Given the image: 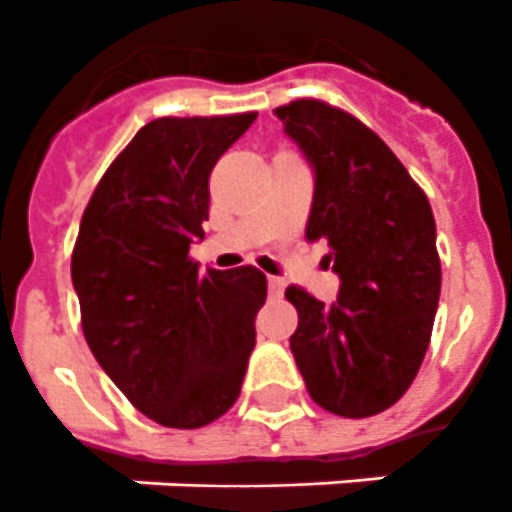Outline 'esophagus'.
<instances>
[{
	"label": "esophagus",
	"instance_id": "1",
	"mask_svg": "<svg viewBox=\"0 0 512 512\" xmlns=\"http://www.w3.org/2000/svg\"><path fill=\"white\" fill-rule=\"evenodd\" d=\"M284 279H276V276H268V292H271V297H279L281 292H284Z\"/></svg>",
	"mask_w": 512,
	"mask_h": 512
}]
</instances>
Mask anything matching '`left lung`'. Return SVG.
<instances>
[{"label":"left lung","mask_w":512,"mask_h":512,"mask_svg":"<svg viewBox=\"0 0 512 512\" xmlns=\"http://www.w3.org/2000/svg\"><path fill=\"white\" fill-rule=\"evenodd\" d=\"M284 132L316 170L305 239L327 241L340 276L332 305L303 287L289 348L321 409L372 417L404 396L428 350L441 260L436 220L420 185L364 122L324 100L276 108Z\"/></svg>","instance_id":"8db88e82"}]
</instances>
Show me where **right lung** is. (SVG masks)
Returning <instances> with one entry per match:
<instances>
[{
  "label": "right lung",
  "mask_w": 512,
  "mask_h": 512,
  "mask_svg": "<svg viewBox=\"0 0 512 512\" xmlns=\"http://www.w3.org/2000/svg\"><path fill=\"white\" fill-rule=\"evenodd\" d=\"M255 116L148 122L100 177L79 225L71 279L84 340L130 404L164 428L223 417L255 348L263 273L241 265L201 276L188 255L204 239L212 167Z\"/></svg>",
  "instance_id": "1"
}]
</instances>
